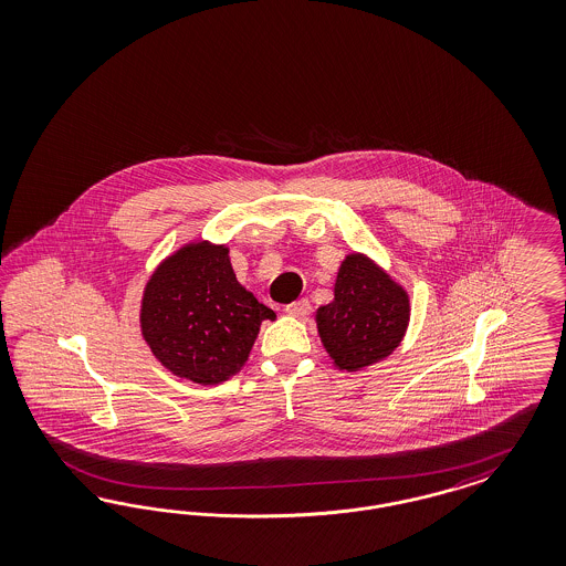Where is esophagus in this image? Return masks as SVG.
I'll return each instance as SVG.
<instances>
[{"mask_svg":"<svg viewBox=\"0 0 566 566\" xmlns=\"http://www.w3.org/2000/svg\"><path fill=\"white\" fill-rule=\"evenodd\" d=\"M285 311H287L290 315H294V317H304V315H308V311H311V302H308V297L295 300V302L285 306Z\"/></svg>","mask_w":566,"mask_h":566,"instance_id":"1","label":"esophagus"}]
</instances>
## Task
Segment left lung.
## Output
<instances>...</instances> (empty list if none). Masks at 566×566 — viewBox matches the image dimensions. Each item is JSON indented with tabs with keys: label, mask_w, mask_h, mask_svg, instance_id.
Segmentation results:
<instances>
[{
	"label": "left lung",
	"mask_w": 566,
	"mask_h": 566,
	"mask_svg": "<svg viewBox=\"0 0 566 566\" xmlns=\"http://www.w3.org/2000/svg\"><path fill=\"white\" fill-rule=\"evenodd\" d=\"M334 294L317 311L321 340L334 364L353 371L391 355L410 317L406 292L364 255H348Z\"/></svg>",
	"instance_id": "obj_1"
}]
</instances>
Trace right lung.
I'll list each match as a JSON object with an SVG mask.
<instances>
[{"instance_id": "right-lung-1", "label": "right lung", "mask_w": 566, "mask_h": 566, "mask_svg": "<svg viewBox=\"0 0 566 566\" xmlns=\"http://www.w3.org/2000/svg\"><path fill=\"white\" fill-rule=\"evenodd\" d=\"M274 311L245 292L226 247L190 245L149 279L142 327L172 374L216 385L245 364L260 323Z\"/></svg>"}]
</instances>
